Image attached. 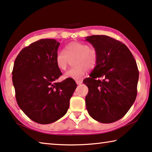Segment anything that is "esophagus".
I'll use <instances>...</instances> for the list:
<instances>
[{
  "label": "esophagus",
  "mask_w": 152,
  "mask_h": 152,
  "mask_svg": "<svg viewBox=\"0 0 152 152\" xmlns=\"http://www.w3.org/2000/svg\"><path fill=\"white\" fill-rule=\"evenodd\" d=\"M75 81H76V83H77V85H80V84L82 83V82H83V81H82L81 79H80V80H76Z\"/></svg>",
  "instance_id": "34e87169"
}]
</instances>
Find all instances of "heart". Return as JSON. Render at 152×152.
<instances>
[{
    "label": "heart",
    "instance_id": "b5f03b06",
    "mask_svg": "<svg viewBox=\"0 0 152 152\" xmlns=\"http://www.w3.org/2000/svg\"><path fill=\"white\" fill-rule=\"evenodd\" d=\"M73 58L75 66L64 74V78L80 79L83 77L86 69L94 68L98 61V53L95 48L89 47L88 44L78 42H73L67 44L64 52L58 51L54 57L56 66L61 71H66Z\"/></svg>",
    "mask_w": 152,
    "mask_h": 152
}]
</instances>
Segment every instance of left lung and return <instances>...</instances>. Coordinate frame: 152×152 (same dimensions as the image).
I'll list each match as a JSON object with an SVG mask.
<instances>
[{
	"mask_svg": "<svg viewBox=\"0 0 152 152\" xmlns=\"http://www.w3.org/2000/svg\"><path fill=\"white\" fill-rule=\"evenodd\" d=\"M86 40L98 53L90 77L83 80L89 89L87 110L99 123H114L125 115L136 99L139 79L136 61L125 44L110 37L94 35Z\"/></svg>",
	"mask_w": 152,
	"mask_h": 152,
	"instance_id": "1",
	"label": "left lung"
}]
</instances>
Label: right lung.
Segmentation results:
<instances>
[{"instance_id":"right-lung-1","label":"right lung","mask_w":152,"mask_h":152,"mask_svg":"<svg viewBox=\"0 0 152 152\" xmlns=\"http://www.w3.org/2000/svg\"><path fill=\"white\" fill-rule=\"evenodd\" d=\"M60 42L41 39L22 49L15 61L12 79L17 102L37 123L46 125L63 117L77 88L74 79L56 82L62 73L54 57Z\"/></svg>"}]
</instances>
